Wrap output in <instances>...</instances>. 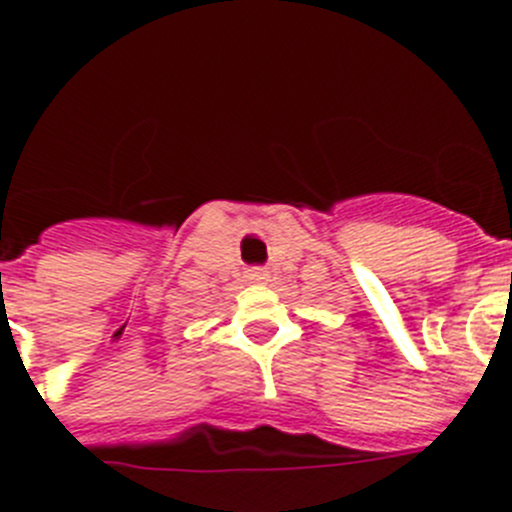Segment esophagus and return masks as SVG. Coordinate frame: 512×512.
<instances>
[{"label": "esophagus", "instance_id": "34e87169", "mask_svg": "<svg viewBox=\"0 0 512 512\" xmlns=\"http://www.w3.org/2000/svg\"><path fill=\"white\" fill-rule=\"evenodd\" d=\"M248 279H251V282H256V284H266V282H269V271L253 269L251 274H248Z\"/></svg>", "mask_w": 512, "mask_h": 512}]
</instances>
